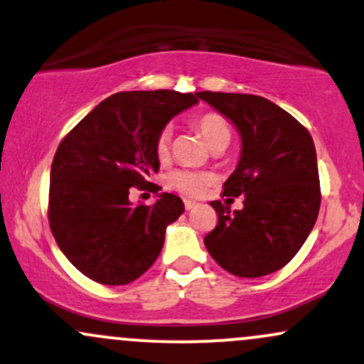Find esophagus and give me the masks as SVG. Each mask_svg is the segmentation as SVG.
Wrapping results in <instances>:
<instances>
[{"mask_svg":"<svg viewBox=\"0 0 364 364\" xmlns=\"http://www.w3.org/2000/svg\"><path fill=\"white\" fill-rule=\"evenodd\" d=\"M183 202H185V208H186V210H193V208L196 207V203L193 202V200L185 198V200H183Z\"/></svg>","mask_w":364,"mask_h":364,"instance_id":"esophagus-1","label":"esophagus"}]
</instances>
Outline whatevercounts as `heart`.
<instances>
[{
    "label": "heart",
    "instance_id": "obj_1",
    "mask_svg": "<svg viewBox=\"0 0 364 364\" xmlns=\"http://www.w3.org/2000/svg\"><path fill=\"white\" fill-rule=\"evenodd\" d=\"M196 127L202 132L203 139L210 145V149L225 145L231 141V124L219 112H205L200 118H196ZM171 140H173V128L164 127L159 132L156 139V154L159 159H166L169 156ZM214 181V176L203 171L193 169H176L168 174L166 185L171 190H176L179 193L188 196H200L205 193L208 185Z\"/></svg>",
    "mask_w": 364,
    "mask_h": 364
}]
</instances>
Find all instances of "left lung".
<instances>
[{
  "instance_id": "1",
  "label": "left lung",
  "mask_w": 364,
  "mask_h": 364,
  "mask_svg": "<svg viewBox=\"0 0 364 364\" xmlns=\"http://www.w3.org/2000/svg\"><path fill=\"white\" fill-rule=\"evenodd\" d=\"M196 95L240 133L241 156L224 183V195H245V207L235 212L219 200L210 202L219 223L203 243L229 274L246 279L272 274L299 252L318 217L320 179L311 135L269 99L208 90Z\"/></svg>"
}]
</instances>
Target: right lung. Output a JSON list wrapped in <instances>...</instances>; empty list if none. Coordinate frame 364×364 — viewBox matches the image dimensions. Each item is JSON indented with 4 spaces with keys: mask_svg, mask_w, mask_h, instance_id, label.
<instances>
[{
    "mask_svg": "<svg viewBox=\"0 0 364 364\" xmlns=\"http://www.w3.org/2000/svg\"><path fill=\"white\" fill-rule=\"evenodd\" d=\"M196 102L176 90L119 92L61 140L51 166L49 225L65 257L92 281L123 286L139 279L161 253L166 228L185 212L173 193L136 207L128 195L159 171V132Z\"/></svg>",
    "mask_w": 364,
    "mask_h": 364,
    "instance_id": "right-lung-1",
    "label": "right lung"
}]
</instances>
